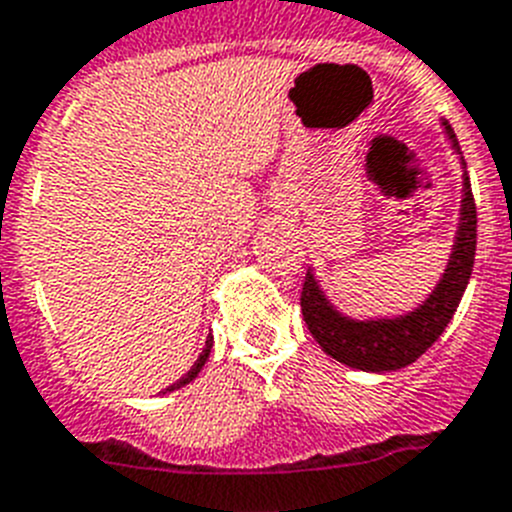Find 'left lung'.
Returning a JSON list of instances; mask_svg holds the SVG:
<instances>
[{
    "mask_svg": "<svg viewBox=\"0 0 512 512\" xmlns=\"http://www.w3.org/2000/svg\"><path fill=\"white\" fill-rule=\"evenodd\" d=\"M453 150L461 156V145L455 140L448 122H442ZM463 166V197H461V221L453 239L448 268L437 281L435 291L422 304L406 315L377 317V320H354L338 312L325 291L320 289L315 273L307 270L302 289V315L309 333L315 336L322 351L333 356L346 367L362 369V372H395V369L414 364L424 351L442 336L453 320L455 309L461 304V296L468 286L476 255V203L471 195L466 161Z\"/></svg>",
    "mask_w": 512,
    "mask_h": 512,
    "instance_id": "left-lung-1",
    "label": "left lung"
}]
</instances>
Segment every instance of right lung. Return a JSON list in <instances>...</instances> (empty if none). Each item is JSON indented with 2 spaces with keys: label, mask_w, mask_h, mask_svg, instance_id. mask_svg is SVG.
Returning <instances> with one entry per match:
<instances>
[{
  "label": "right lung",
  "mask_w": 512,
  "mask_h": 512,
  "mask_svg": "<svg viewBox=\"0 0 512 512\" xmlns=\"http://www.w3.org/2000/svg\"><path fill=\"white\" fill-rule=\"evenodd\" d=\"M210 349H213V336H208V341H205V349H203V354L197 356V362L192 364V369H190V372H187V375H184V377H179V380H176L174 385H169V388H166V393H171V390H179V388H184V385H190V382L195 380L197 375H200V369L205 367V362H208Z\"/></svg>",
  "instance_id": "add662e5"
}]
</instances>
